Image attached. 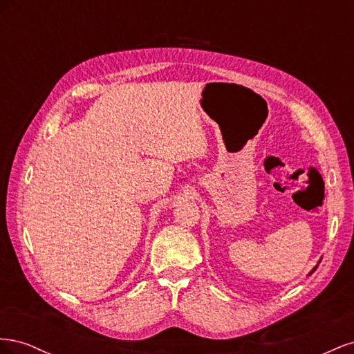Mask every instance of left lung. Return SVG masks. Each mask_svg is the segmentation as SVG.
Masks as SVG:
<instances>
[{
    "label": "left lung",
    "instance_id": "obj_1",
    "mask_svg": "<svg viewBox=\"0 0 354 354\" xmlns=\"http://www.w3.org/2000/svg\"><path fill=\"white\" fill-rule=\"evenodd\" d=\"M316 269H317V266H316V267H315V269H313V270H312V272H310V273H308V274H312V273H313V272H315V270H316Z\"/></svg>",
    "mask_w": 354,
    "mask_h": 354
}]
</instances>
